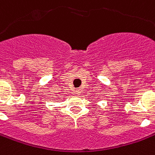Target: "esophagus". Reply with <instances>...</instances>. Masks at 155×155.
<instances>
[{
	"mask_svg": "<svg viewBox=\"0 0 155 155\" xmlns=\"http://www.w3.org/2000/svg\"><path fill=\"white\" fill-rule=\"evenodd\" d=\"M75 94H76V95H80V94H81V92H82V90L80 88H78V89H76V90H75Z\"/></svg>",
	"mask_w": 155,
	"mask_h": 155,
	"instance_id": "obj_1",
	"label": "esophagus"
}]
</instances>
